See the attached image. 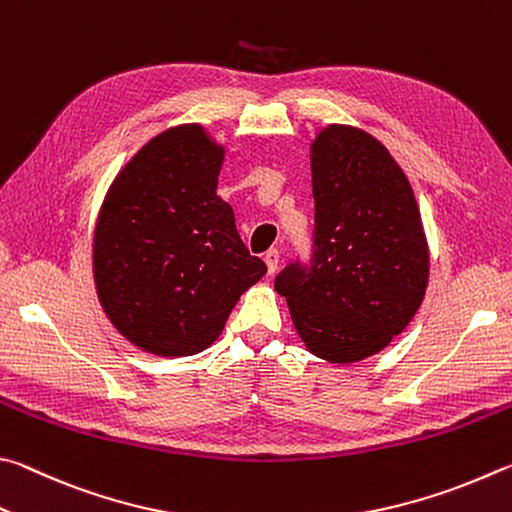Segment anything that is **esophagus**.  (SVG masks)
Wrapping results in <instances>:
<instances>
[{
	"label": "esophagus",
	"instance_id": "34e87169",
	"mask_svg": "<svg viewBox=\"0 0 512 512\" xmlns=\"http://www.w3.org/2000/svg\"><path fill=\"white\" fill-rule=\"evenodd\" d=\"M263 261H265V265H267V272L274 274L276 270H279V261H281L279 249H270V251H265Z\"/></svg>",
	"mask_w": 512,
	"mask_h": 512
}]
</instances>
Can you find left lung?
Segmentation results:
<instances>
[{"label": "left lung", "mask_w": 512, "mask_h": 512, "mask_svg": "<svg viewBox=\"0 0 512 512\" xmlns=\"http://www.w3.org/2000/svg\"><path fill=\"white\" fill-rule=\"evenodd\" d=\"M312 265L292 263L274 288L312 355L366 360L414 319L429 283V247L405 170L384 143L330 123L310 143Z\"/></svg>", "instance_id": "left-lung-1"}]
</instances>
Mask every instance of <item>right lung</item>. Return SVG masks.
<instances>
[{
    "mask_svg": "<svg viewBox=\"0 0 512 512\" xmlns=\"http://www.w3.org/2000/svg\"><path fill=\"white\" fill-rule=\"evenodd\" d=\"M222 161L224 146L204 125H175L143 143L107 188L94 227V285L107 319L141 351L202 353L267 272L215 193Z\"/></svg>",
    "mask_w": 512,
    "mask_h": 512,
    "instance_id": "1",
    "label": "right lung"
}]
</instances>
